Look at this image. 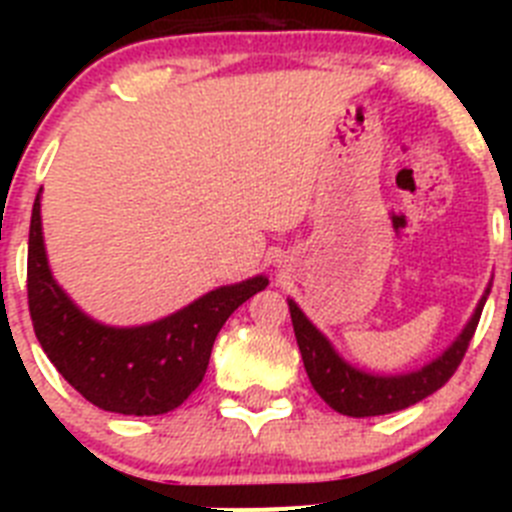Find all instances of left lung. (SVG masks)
Returning <instances> with one entry per match:
<instances>
[{"instance_id":"obj_1","label":"left lung","mask_w":512,"mask_h":512,"mask_svg":"<svg viewBox=\"0 0 512 512\" xmlns=\"http://www.w3.org/2000/svg\"><path fill=\"white\" fill-rule=\"evenodd\" d=\"M487 295H490V287L485 289L472 320L464 325L459 338L438 359L425 364L418 372L395 374V377L366 374L346 364L336 354V348L330 346L328 338L305 318V312L292 300H289V315H292V325H295L297 346H300L302 361H305V372L315 392L336 413L351 415V418H372V415H387L410 408L415 402L441 390L443 384L454 377L456 366L467 354L469 341H472L474 330H477Z\"/></svg>"}]
</instances>
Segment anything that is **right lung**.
<instances>
[{
    "label": "right lung",
    "mask_w": 512,
    "mask_h": 512,
    "mask_svg": "<svg viewBox=\"0 0 512 512\" xmlns=\"http://www.w3.org/2000/svg\"><path fill=\"white\" fill-rule=\"evenodd\" d=\"M266 277L217 287L192 305L135 328H112L79 310L48 269L35 197L27 241V305L35 336L61 377L92 405L122 415H164L179 408L210 364L212 343Z\"/></svg>",
    "instance_id": "1"
}]
</instances>
